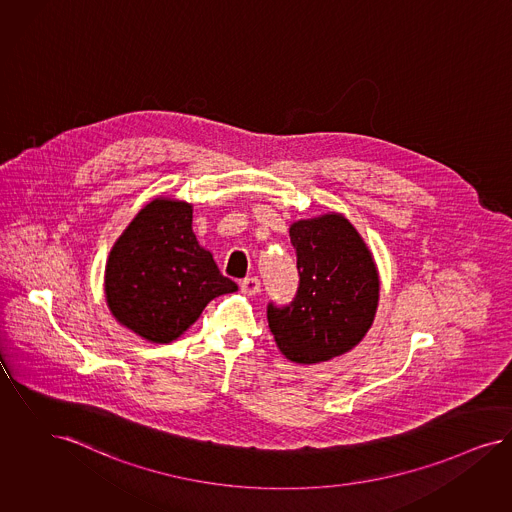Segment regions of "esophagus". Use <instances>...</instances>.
<instances>
[{"mask_svg":"<svg viewBox=\"0 0 512 512\" xmlns=\"http://www.w3.org/2000/svg\"><path fill=\"white\" fill-rule=\"evenodd\" d=\"M260 279L258 277H247V279H243L241 281V290L245 292V294H258L260 292Z\"/></svg>","mask_w":512,"mask_h":512,"instance_id":"esophagus-1","label":"esophagus"}]
</instances>
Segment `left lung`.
Returning a JSON list of instances; mask_svg holds the SVG:
<instances>
[{
  "instance_id": "obj_1",
  "label": "left lung",
  "mask_w": 512,
  "mask_h": 512,
  "mask_svg": "<svg viewBox=\"0 0 512 512\" xmlns=\"http://www.w3.org/2000/svg\"><path fill=\"white\" fill-rule=\"evenodd\" d=\"M290 243L300 281L292 302L267 303L271 334L286 359L300 364L343 355L364 338L376 315L372 254L340 214L296 222Z\"/></svg>"
}]
</instances>
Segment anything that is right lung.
I'll use <instances>...</instances> for the list:
<instances>
[{
	"label": "right lung",
	"instance_id": "1",
	"mask_svg": "<svg viewBox=\"0 0 512 512\" xmlns=\"http://www.w3.org/2000/svg\"><path fill=\"white\" fill-rule=\"evenodd\" d=\"M191 231V205L155 199L117 239L106 265V298L115 319L153 343H169L207 303L235 292Z\"/></svg>",
	"mask_w": 512,
	"mask_h": 512
}]
</instances>
